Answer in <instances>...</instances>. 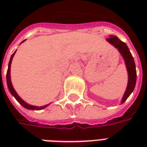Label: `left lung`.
Returning <instances> with one entry per match:
<instances>
[{
    "mask_svg": "<svg viewBox=\"0 0 147 147\" xmlns=\"http://www.w3.org/2000/svg\"><path fill=\"white\" fill-rule=\"evenodd\" d=\"M107 41L109 43L114 46L116 49H118L119 53H121L122 57L125 62L127 70L128 73V83L126 91L123 94V96L121 100V104H123L128 97L130 96L134 89L136 82H137V71H136V65H135L134 59L133 58L132 55L130 52V49L127 47L125 42H122L119 40L118 37L116 36H110L109 38H107Z\"/></svg>",
    "mask_w": 147,
    "mask_h": 147,
    "instance_id": "left-lung-1",
    "label": "left lung"
}]
</instances>
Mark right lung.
I'll list each match as a JSON object with an SVG mask.
<instances>
[{
	"label": "right lung",
	"mask_w": 147,
	"mask_h": 147,
	"mask_svg": "<svg viewBox=\"0 0 147 147\" xmlns=\"http://www.w3.org/2000/svg\"><path fill=\"white\" fill-rule=\"evenodd\" d=\"M24 41H25V40H24L23 42H24ZM16 51H15L14 53L12 54V55H11V57H10V62H9V64H8V69H7V84L8 89H9V91H10V92L11 93V94H12L13 96L16 98V100H17V101H18V102H19L20 104L22 105V106H23V107H25L26 109L34 110V111H40V110L44 109L45 107H47V106H49V105H44V106H40V107H37V106H33V105H29V104H27L26 102H25V101H24V100H23V99H22V98H20V97L18 94H17V93L14 90L13 87L12 83H11V80H10V65H11L12 59H13V55H14V54L16 53Z\"/></svg>",
	"instance_id": "add662e5"
}]
</instances>
